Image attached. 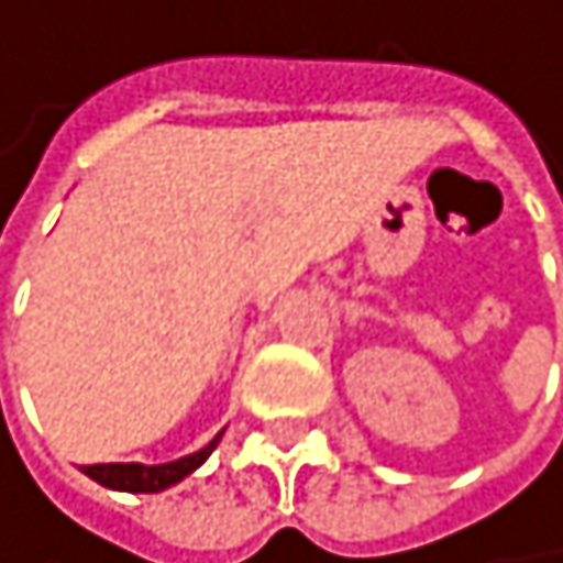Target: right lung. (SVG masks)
<instances>
[{
  "mask_svg": "<svg viewBox=\"0 0 563 563\" xmlns=\"http://www.w3.org/2000/svg\"><path fill=\"white\" fill-rule=\"evenodd\" d=\"M222 435H216L206 449L191 452V456L178 460V463H165V466H141V463H97V466H84V473L90 479H97L100 486H111V489H128V493H158L168 489L172 483L185 479L191 470H199L209 452L219 445Z\"/></svg>",
  "mask_w": 563,
  "mask_h": 563,
  "instance_id": "1",
  "label": "right lung"
}]
</instances>
